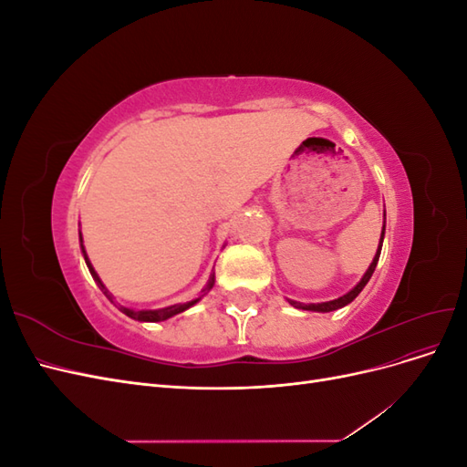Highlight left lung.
<instances>
[{
    "mask_svg": "<svg viewBox=\"0 0 467 467\" xmlns=\"http://www.w3.org/2000/svg\"><path fill=\"white\" fill-rule=\"evenodd\" d=\"M384 216H386V212H384ZM384 234H386V222H384V228H381V235H379V244H378V249H376V255H374V259H372V263H370V266H368V271L364 273V276L360 278V282L358 285L352 288V290H348L347 294H343L341 298H337V300H331V302H321V304H302V302H296V300H288V304L290 306H294V307H298V309H307V312H321V314H327V312H335V309H338V307H345V306H348L352 300L357 298V296L362 292V288L368 285V280H370V276H372V273H374V268H376V265H378V259H379V253H381V244H384Z\"/></svg>",
    "mask_w": 467,
    "mask_h": 467,
    "instance_id": "obj_1",
    "label": "left lung"
}]
</instances>
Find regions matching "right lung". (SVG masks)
<instances>
[{"label": "right lung", "instance_id": "obj_1", "mask_svg": "<svg viewBox=\"0 0 467 467\" xmlns=\"http://www.w3.org/2000/svg\"><path fill=\"white\" fill-rule=\"evenodd\" d=\"M79 244H81V253H83V259H86V265H88V268H89V273H91V276H93V280L97 282V286L101 288V292L107 296V298L115 304V298H112V294L107 290V286L103 285V280L99 278V275L95 273V268H93V265H91V261H89V257H88V253H86V247H83V237H81V232H79ZM212 286H214V275H210V278H208V282H206V286L202 288V294L199 296V298H194V300H191V302H185V304H175V306H167V307H160V309H132V307H124V306H119V309L120 312L124 314V316H129L130 319H136V321H150V323H155V321H165V319H169V317H173V316H177V314H181V312H185V309H189L191 306H194L196 302H201V298L202 296H206L210 290H212ZM117 306V304H115Z\"/></svg>", "mask_w": 467, "mask_h": 467}]
</instances>
